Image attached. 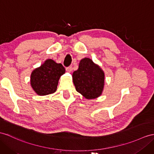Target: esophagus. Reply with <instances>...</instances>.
<instances>
[{
  "label": "esophagus",
  "instance_id": "esophagus-1",
  "mask_svg": "<svg viewBox=\"0 0 154 154\" xmlns=\"http://www.w3.org/2000/svg\"><path fill=\"white\" fill-rule=\"evenodd\" d=\"M72 66H70L69 67H66V70L68 72H70L71 71H72Z\"/></svg>",
  "mask_w": 154,
  "mask_h": 154
}]
</instances>
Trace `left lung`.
Returning a JSON list of instances; mask_svg holds the SVG:
<instances>
[{
  "instance_id": "8db88e82",
  "label": "left lung",
  "mask_w": 154,
  "mask_h": 154,
  "mask_svg": "<svg viewBox=\"0 0 154 154\" xmlns=\"http://www.w3.org/2000/svg\"><path fill=\"white\" fill-rule=\"evenodd\" d=\"M72 79L76 90L85 99H95L102 94L104 73L91 59L81 60L78 69L72 74Z\"/></svg>"
}]
</instances>
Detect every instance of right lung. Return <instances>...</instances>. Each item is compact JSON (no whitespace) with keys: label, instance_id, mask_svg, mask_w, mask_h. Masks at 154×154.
Here are the masks:
<instances>
[{"label":"right lung","instance_id":"obj_1","mask_svg":"<svg viewBox=\"0 0 154 154\" xmlns=\"http://www.w3.org/2000/svg\"><path fill=\"white\" fill-rule=\"evenodd\" d=\"M65 72L61 63L52 59H47L40 67L34 70L31 75V85L38 95L54 93L57 88L60 77Z\"/></svg>","mask_w":154,"mask_h":154}]
</instances>
